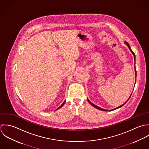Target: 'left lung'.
<instances>
[{"label": "left lung", "instance_id": "obj_1", "mask_svg": "<svg viewBox=\"0 0 149 149\" xmlns=\"http://www.w3.org/2000/svg\"><path fill=\"white\" fill-rule=\"evenodd\" d=\"M125 42V44L128 46V48H129V49L130 50V51L131 52V53L133 54V55H134V60L135 61V54L134 53V52L131 50V47H130V45H129V44L127 42H126V41H125L124 42ZM135 77H136V69H135ZM131 95H130V97H129V98L127 100V101L124 103V104H123V105H120V107H118V108H115V109H112V110H106V109H102V108H100V107H97V106H96L95 105H94V104H93L92 102H91L89 100V99H88V102H89L90 104L93 106V107H94V108H97V109H99V110H101V111H113V110H114V109H118L119 108H120V107H123L128 101V100L130 99V98L131 97Z\"/></svg>", "mask_w": 149, "mask_h": 149}]
</instances>
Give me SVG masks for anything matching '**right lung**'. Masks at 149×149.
I'll return each instance as SVG.
<instances>
[{
  "label": "right lung",
  "instance_id": "1",
  "mask_svg": "<svg viewBox=\"0 0 149 149\" xmlns=\"http://www.w3.org/2000/svg\"><path fill=\"white\" fill-rule=\"evenodd\" d=\"M65 101H64V102H63V104H61V106H60V107L59 108H58V109H59V108H61V107H63V105H64V103H65Z\"/></svg>",
  "mask_w": 149,
  "mask_h": 149
}]
</instances>
